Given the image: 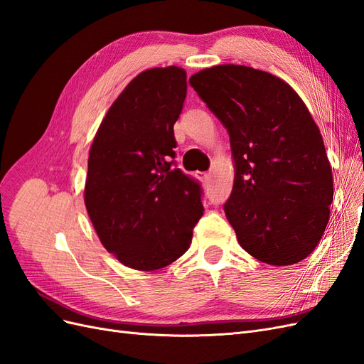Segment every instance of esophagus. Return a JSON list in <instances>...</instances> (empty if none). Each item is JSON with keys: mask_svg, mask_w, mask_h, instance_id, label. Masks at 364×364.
Instances as JSON below:
<instances>
[{"mask_svg": "<svg viewBox=\"0 0 364 364\" xmlns=\"http://www.w3.org/2000/svg\"><path fill=\"white\" fill-rule=\"evenodd\" d=\"M200 179H202L205 183H208V182H209V173H200Z\"/></svg>", "mask_w": 364, "mask_h": 364, "instance_id": "1", "label": "esophagus"}]
</instances>
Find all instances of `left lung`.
Masks as SVG:
<instances>
[{
  "label": "left lung",
  "instance_id": "left-lung-1",
  "mask_svg": "<svg viewBox=\"0 0 364 364\" xmlns=\"http://www.w3.org/2000/svg\"><path fill=\"white\" fill-rule=\"evenodd\" d=\"M226 127L235 179L225 214L238 243L270 266L305 259L321 241L333 203V171L321 130L291 86L243 65L190 79Z\"/></svg>",
  "mask_w": 364,
  "mask_h": 364
}]
</instances>
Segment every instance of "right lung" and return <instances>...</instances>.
I'll return each mask as SVG.
<instances>
[{
    "mask_svg": "<svg viewBox=\"0 0 364 364\" xmlns=\"http://www.w3.org/2000/svg\"><path fill=\"white\" fill-rule=\"evenodd\" d=\"M186 97L179 67L142 71L118 95L90 150L85 205L109 253L150 272L188 250L202 186L174 161L173 126Z\"/></svg>",
    "mask_w": 364,
    "mask_h": 364,
    "instance_id": "right-lung-1",
    "label": "right lung"
}]
</instances>
